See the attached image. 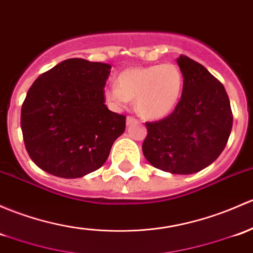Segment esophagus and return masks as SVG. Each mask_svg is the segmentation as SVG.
<instances>
[{
	"mask_svg": "<svg viewBox=\"0 0 253 253\" xmlns=\"http://www.w3.org/2000/svg\"><path fill=\"white\" fill-rule=\"evenodd\" d=\"M137 122H138V120H137V119L132 118V116H127V119H126V124H127V126H131V125L137 124Z\"/></svg>",
	"mask_w": 253,
	"mask_h": 253,
	"instance_id": "34e87169",
	"label": "esophagus"
}]
</instances>
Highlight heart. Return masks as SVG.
<instances>
[{
  "label": "heart",
  "mask_w": 253,
  "mask_h": 253,
  "mask_svg": "<svg viewBox=\"0 0 253 253\" xmlns=\"http://www.w3.org/2000/svg\"><path fill=\"white\" fill-rule=\"evenodd\" d=\"M184 87L182 71L171 63L133 66L119 74L116 86L105 89V99L115 109L134 100L135 110L145 119L159 120L177 108Z\"/></svg>",
  "instance_id": "obj_1"
}]
</instances>
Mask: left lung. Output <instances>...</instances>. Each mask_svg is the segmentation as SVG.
Masks as SVG:
<instances>
[{"label":"left lung","mask_w":253,"mask_h":253,"mask_svg":"<svg viewBox=\"0 0 253 253\" xmlns=\"http://www.w3.org/2000/svg\"><path fill=\"white\" fill-rule=\"evenodd\" d=\"M177 63L184 79L182 97L171 115L145 124L142 149L156 169L191 174L210 166L224 150L233 115L224 87L204 65L183 54Z\"/></svg>","instance_id":"8db88e82"}]
</instances>
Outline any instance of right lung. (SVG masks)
I'll use <instances>...</instances> for the list:
<instances>
[{"label":"right lung","mask_w":253,"mask_h":253,"mask_svg":"<svg viewBox=\"0 0 253 253\" xmlns=\"http://www.w3.org/2000/svg\"><path fill=\"white\" fill-rule=\"evenodd\" d=\"M111 65L71 58L40 75L21 106L25 148L47 173L80 178L100 169L126 118L105 105Z\"/></svg>","instance_id":"obj_1"}]
</instances>
